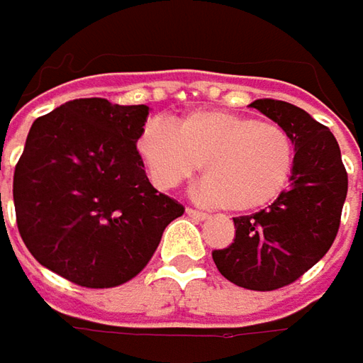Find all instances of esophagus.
<instances>
[{"instance_id":"obj_1","label":"esophagus","mask_w":363,"mask_h":363,"mask_svg":"<svg viewBox=\"0 0 363 363\" xmlns=\"http://www.w3.org/2000/svg\"><path fill=\"white\" fill-rule=\"evenodd\" d=\"M186 215H189V217H193V219H196V220H205L206 217H208L206 213L199 211V208H193V206H189V208H186Z\"/></svg>"}]
</instances>
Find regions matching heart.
<instances>
[{"mask_svg": "<svg viewBox=\"0 0 363 363\" xmlns=\"http://www.w3.org/2000/svg\"><path fill=\"white\" fill-rule=\"evenodd\" d=\"M136 150L162 191L177 189L203 164V196L235 213L281 199L297 158L294 136L281 124L227 110H196L182 116L177 128L148 120Z\"/></svg>", "mask_w": 363, "mask_h": 363, "instance_id": "b5f03b06", "label": "heart"}]
</instances>
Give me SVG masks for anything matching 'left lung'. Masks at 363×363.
<instances>
[{"label": "left lung", "mask_w": 363, "mask_h": 363, "mask_svg": "<svg viewBox=\"0 0 363 363\" xmlns=\"http://www.w3.org/2000/svg\"><path fill=\"white\" fill-rule=\"evenodd\" d=\"M253 108L294 136L291 186L273 205L235 217V239L213 251L225 279L253 291L297 281L330 251L340 229L347 172L335 136L306 110L281 100H255Z\"/></svg>", "instance_id": "1"}]
</instances>
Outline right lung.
I'll use <instances>...</instances> for the list:
<instances>
[{
	"instance_id": "obj_1",
	"label": "right lung",
	"mask_w": 363,
	"mask_h": 363,
	"mask_svg": "<svg viewBox=\"0 0 363 363\" xmlns=\"http://www.w3.org/2000/svg\"><path fill=\"white\" fill-rule=\"evenodd\" d=\"M148 106L66 102L32 124L13 172L18 231L38 263L104 289L130 281L184 206L148 182L136 138Z\"/></svg>"
}]
</instances>
